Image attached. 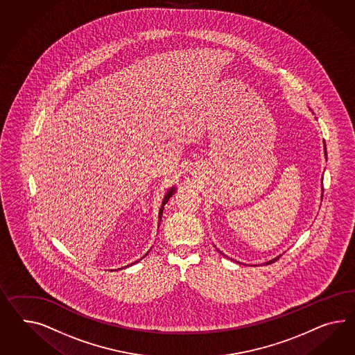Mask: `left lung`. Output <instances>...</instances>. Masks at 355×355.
I'll return each instance as SVG.
<instances>
[{
  "label": "left lung",
  "instance_id": "1",
  "mask_svg": "<svg viewBox=\"0 0 355 355\" xmlns=\"http://www.w3.org/2000/svg\"><path fill=\"white\" fill-rule=\"evenodd\" d=\"M324 153H326V156H327L326 144H324ZM218 252H220V250H218ZM280 256H282V254H280ZM280 256H278V257H275V259H271V261H268V262H265V263H266V265H268V263H272V262H275V261H277V259H279V257H280Z\"/></svg>",
  "mask_w": 355,
  "mask_h": 355
}]
</instances>
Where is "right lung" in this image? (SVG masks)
I'll use <instances>...</instances> for the list:
<instances>
[{"mask_svg":"<svg viewBox=\"0 0 355 355\" xmlns=\"http://www.w3.org/2000/svg\"><path fill=\"white\" fill-rule=\"evenodd\" d=\"M174 191H175V189H174V187H171V189H169V190H168V192H166V193H165V196H164V199H163V205H162V208H160V211H159V220H162V216H163V211H164V205H165V204H166V202H168V200H169V199H171V198H172L173 196V193H174ZM147 253H148V252H147ZM147 253H146V256H147ZM144 257H142V259H144ZM132 265H133V263H132Z\"/></svg>","mask_w":355,"mask_h":355,"instance_id":"1","label":"right lung"}]
</instances>
